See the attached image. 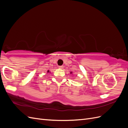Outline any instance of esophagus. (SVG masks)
Segmentation results:
<instances>
[{"label":"esophagus","instance_id":"obj_1","mask_svg":"<svg viewBox=\"0 0 128 128\" xmlns=\"http://www.w3.org/2000/svg\"><path fill=\"white\" fill-rule=\"evenodd\" d=\"M64 68V66H59V68L60 69H62Z\"/></svg>","mask_w":128,"mask_h":128}]
</instances>
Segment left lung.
I'll return each instance as SVG.
<instances>
[{"mask_svg":"<svg viewBox=\"0 0 128 128\" xmlns=\"http://www.w3.org/2000/svg\"><path fill=\"white\" fill-rule=\"evenodd\" d=\"M70 74H72V72H70Z\"/></svg>","mask_w":128,"mask_h":128,"instance_id":"8db88e82","label":"left lung"}]
</instances>
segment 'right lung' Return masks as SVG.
<instances>
[{"mask_svg":"<svg viewBox=\"0 0 128 128\" xmlns=\"http://www.w3.org/2000/svg\"><path fill=\"white\" fill-rule=\"evenodd\" d=\"M47 72H50V70H48V71H47Z\"/></svg>","mask_w":128,"mask_h":128,"instance_id":"right-lung-1","label":"right lung"}]
</instances>
